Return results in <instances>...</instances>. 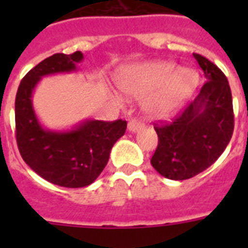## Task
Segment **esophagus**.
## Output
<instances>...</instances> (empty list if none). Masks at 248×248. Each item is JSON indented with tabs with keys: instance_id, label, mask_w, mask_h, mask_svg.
<instances>
[{
	"instance_id": "34e87169",
	"label": "esophagus",
	"mask_w": 248,
	"mask_h": 248,
	"mask_svg": "<svg viewBox=\"0 0 248 248\" xmlns=\"http://www.w3.org/2000/svg\"><path fill=\"white\" fill-rule=\"evenodd\" d=\"M143 127V124L140 122V121L138 120H130L128 121V124H127V130L130 132H136V131H139L140 128Z\"/></svg>"
}]
</instances>
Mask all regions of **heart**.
<instances>
[{
	"mask_svg": "<svg viewBox=\"0 0 248 248\" xmlns=\"http://www.w3.org/2000/svg\"><path fill=\"white\" fill-rule=\"evenodd\" d=\"M122 93L132 97H148L145 110L165 120L179 110L198 85V75L180 69L171 62H151L122 68L116 77Z\"/></svg>",
	"mask_w": 248,
	"mask_h": 248,
	"instance_id": "b5f03b06",
	"label": "heart"
}]
</instances>
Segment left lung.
Wrapping results in <instances>:
<instances>
[{"label": "left lung", "instance_id": "8db88e82", "mask_svg": "<svg viewBox=\"0 0 248 248\" xmlns=\"http://www.w3.org/2000/svg\"><path fill=\"white\" fill-rule=\"evenodd\" d=\"M207 79L198 96L170 124H155L158 147L151 163L171 180H185L210 167L229 144L234 130L228 79L215 64L193 54Z\"/></svg>", "mask_w": 248, "mask_h": 248}]
</instances>
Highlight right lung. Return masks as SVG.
Listing matches in <instances>:
<instances>
[{
    "mask_svg": "<svg viewBox=\"0 0 248 248\" xmlns=\"http://www.w3.org/2000/svg\"><path fill=\"white\" fill-rule=\"evenodd\" d=\"M83 54H54L25 75L15 99L16 143L21 158L52 184L82 188L96 180L108 163L113 145L124 136L127 122L86 120L67 131L45 128L33 108L32 95L42 77L77 71Z\"/></svg>",
    "mask_w": 248,
    "mask_h": 248,
    "instance_id": "obj_1",
    "label": "right lung"
}]
</instances>
